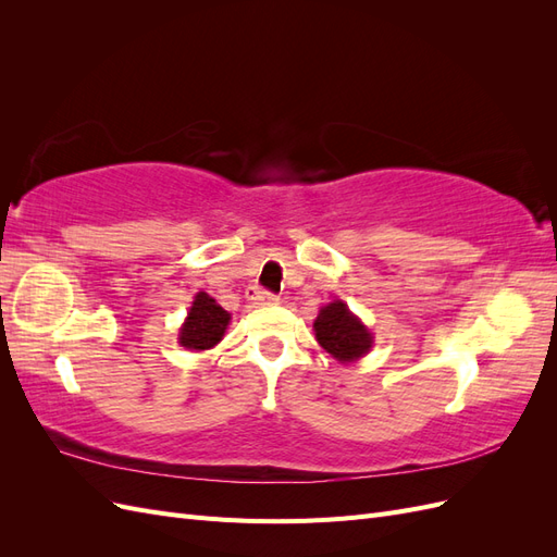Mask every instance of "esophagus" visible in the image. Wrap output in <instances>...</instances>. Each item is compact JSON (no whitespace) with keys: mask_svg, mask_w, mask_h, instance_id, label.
Segmentation results:
<instances>
[{"mask_svg":"<svg viewBox=\"0 0 557 557\" xmlns=\"http://www.w3.org/2000/svg\"><path fill=\"white\" fill-rule=\"evenodd\" d=\"M248 301L252 307H272V305H276L278 297L269 290H250Z\"/></svg>","mask_w":557,"mask_h":557,"instance_id":"obj_1","label":"esophagus"}]
</instances>
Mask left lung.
<instances>
[{"instance_id": "obj_1", "label": "left lung", "mask_w": 557, "mask_h": 557, "mask_svg": "<svg viewBox=\"0 0 557 557\" xmlns=\"http://www.w3.org/2000/svg\"><path fill=\"white\" fill-rule=\"evenodd\" d=\"M315 339L339 362H356L372 348L374 336L358 315H352L342 299L323 307L313 323Z\"/></svg>"}]
</instances>
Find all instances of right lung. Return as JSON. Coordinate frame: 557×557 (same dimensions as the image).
<instances>
[{
    "mask_svg": "<svg viewBox=\"0 0 557 557\" xmlns=\"http://www.w3.org/2000/svg\"><path fill=\"white\" fill-rule=\"evenodd\" d=\"M230 313L207 293H197L188 318L178 332V344L188 350H209L225 336Z\"/></svg>",
    "mask_w": 557,
    "mask_h": 557,
    "instance_id": "obj_1",
    "label": "right lung"
}]
</instances>
